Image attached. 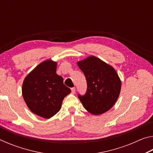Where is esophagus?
Listing matches in <instances>:
<instances>
[{
  "label": "esophagus",
  "mask_w": 153,
  "mask_h": 153,
  "mask_svg": "<svg viewBox=\"0 0 153 153\" xmlns=\"http://www.w3.org/2000/svg\"><path fill=\"white\" fill-rule=\"evenodd\" d=\"M71 93H72V94H75V92H76V88H71Z\"/></svg>",
  "instance_id": "1"
}]
</instances>
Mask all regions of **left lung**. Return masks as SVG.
I'll return each instance as SVG.
<instances>
[{"label": "left lung", "mask_w": 153, "mask_h": 153, "mask_svg": "<svg viewBox=\"0 0 153 153\" xmlns=\"http://www.w3.org/2000/svg\"><path fill=\"white\" fill-rule=\"evenodd\" d=\"M87 82L86 94H78L84 107L93 115L107 112L120 95L121 82L112 66L94 56L77 62Z\"/></svg>", "instance_id": "8db88e82"}]
</instances>
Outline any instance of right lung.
Here are the masks:
<instances>
[{
  "label": "right lung",
  "instance_id": "1",
  "mask_svg": "<svg viewBox=\"0 0 153 153\" xmlns=\"http://www.w3.org/2000/svg\"><path fill=\"white\" fill-rule=\"evenodd\" d=\"M57 63L47 59L36 67L25 77L22 95L33 113L49 119L61 109L64 98L71 92L63 78L56 74Z\"/></svg>",
  "mask_w": 153,
  "mask_h": 153
}]
</instances>
